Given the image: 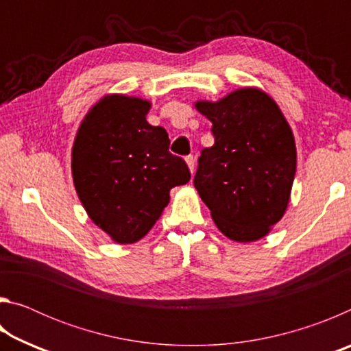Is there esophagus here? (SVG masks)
<instances>
[{
    "mask_svg": "<svg viewBox=\"0 0 351 351\" xmlns=\"http://www.w3.org/2000/svg\"><path fill=\"white\" fill-rule=\"evenodd\" d=\"M186 164H187V167L190 170V173L193 175V171H195V158L193 156H187L186 158Z\"/></svg>",
    "mask_w": 351,
    "mask_h": 351,
    "instance_id": "esophagus-1",
    "label": "esophagus"
}]
</instances>
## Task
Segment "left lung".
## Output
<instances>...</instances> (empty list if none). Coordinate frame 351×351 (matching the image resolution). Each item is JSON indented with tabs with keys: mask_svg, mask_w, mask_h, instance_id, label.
I'll return each instance as SVG.
<instances>
[{
	"mask_svg": "<svg viewBox=\"0 0 351 351\" xmlns=\"http://www.w3.org/2000/svg\"><path fill=\"white\" fill-rule=\"evenodd\" d=\"M215 144L198 159L193 184L217 228L237 243L268 235L288 209L295 176V141L268 93L239 88L217 102L197 100Z\"/></svg>",
	"mask_w": 351,
	"mask_h": 351,
	"instance_id": "obj_1",
	"label": "left lung"
}]
</instances>
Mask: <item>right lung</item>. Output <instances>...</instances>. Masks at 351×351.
<instances>
[{
    "label": "right lung",
    "mask_w": 351,
    "mask_h": 351,
    "mask_svg": "<svg viewBox=\"0 0 351 351\" xmlns=\"http://www.w3.org/2000/svg\"><path fill=\"white\" fill-rule=\"evenodd\" d=\"M152 102L106 94L80 122L71 152L75 192L91 221L119 245L150 232L170 190L190 181L184 159L169 153V134L147 122Z\"/></svg>",
    "instance_id": "right-lung-1"
}]
</instances>
